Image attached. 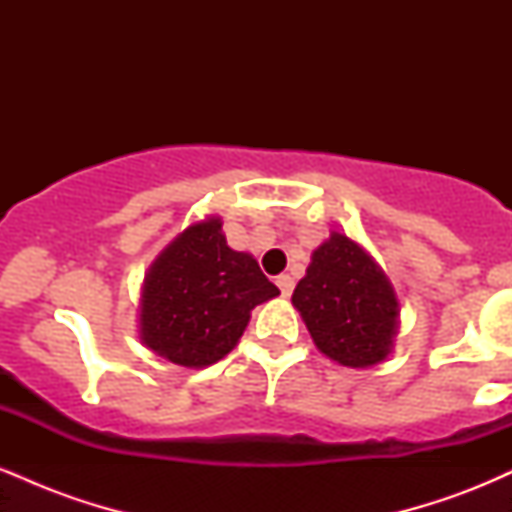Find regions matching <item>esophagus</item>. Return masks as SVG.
Segmentation results:
<instances>
[{"label": "esophagus", "mask_w": 512, "mask_h": 512, "mask_svg": "<svg viewBox=\"0 0 512 512\" xmlns=\"http://www.w3.org/2000/svg\"><path fill=\"white\" fill-rule=\"evenodd\" d=\"M276 286H279L281 296L289 298L291 293H293V286H296V281H293L289 274H281V276H276Z\"/></svg>", "instance_id": "esophagus-1"}]
</instances>
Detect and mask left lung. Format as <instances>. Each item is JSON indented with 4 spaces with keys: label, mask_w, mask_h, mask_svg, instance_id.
I'll use <instances>...</instances> for the list:
<instances>
[{
    "label": "left lung",
    "mask_w": 512,
    "mask_h": 512,
    "mask_svg": "<svg viewBox=\"0 0 512 512\" xmlns=\"http://www.w3.org/2000/svg\"><path fill=\"white\" fill-rule=\"evenodd\" d=\"M317 349L349 368H368L390 354L397 298L383 269L342 233L313 252L291 296Z\"/></svg>",
    "instance_id": "1"
}]
</instances>
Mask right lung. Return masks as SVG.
Segmentation results:
<instances>
[{"label": "right lung", "mask_w": 512, "mask_h": 512, "mask_svg": "<svg viewBox=\"0 0 512 512\" xmlns=\"http://www.w3.org/2000/svg\"><path fill=\"white\" fill-rule=\"evenodd\" d=\"M274 296L260 264L228 248L221 221L207 219L185 228L146 274L142 339L170 363L211 366L243 337L250 310Z\"/></svg>", "instance_id": "obj_1"}]
</instances>
